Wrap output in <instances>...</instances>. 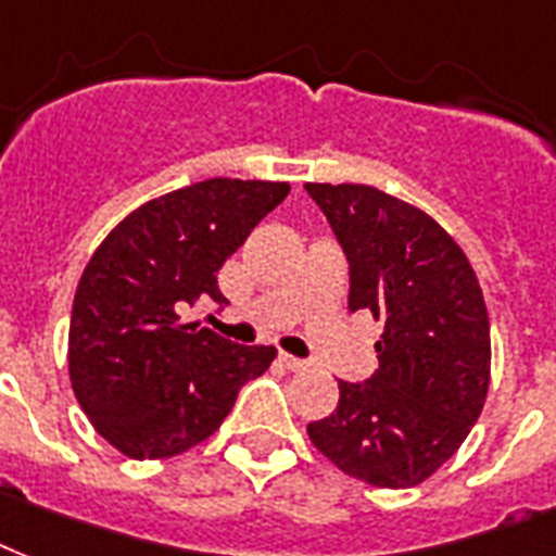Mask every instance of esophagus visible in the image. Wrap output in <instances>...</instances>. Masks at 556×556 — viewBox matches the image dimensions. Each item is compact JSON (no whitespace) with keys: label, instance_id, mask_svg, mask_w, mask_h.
<instances>
[{"label":"esophagus","instance_id":"34e87169","mask_svg":"<svg viewBox=\"0 0 556 556\" xmlns=\"http://www.w3.org/2000/svg\"><path fill=\"white\" fill-rule=\"evenodd\" d=\"M278 359H281V365L287 368V371H304V368H307V363H304V359H299V356L281 354Z\"/></svg>","mask_w":556,"mask_h":556}]
</instances>
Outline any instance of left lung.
<instances>
[{"instance_id": "8db88e82", "label": "left lung", "mask_w": 556, "mask_h": 556, "mask_svg": "<svg viewBox=\"0 0 556 556\" xmlns=\"http://www.w3.org/2000/svg\"><path fill=\"white\" fill-rule=\"evenodd\" d=\"M351 269V313L382 321L371 380H339V406L307 424L339 470L415 488L450 462L490 386V321L470 261L426 211L371 185L307 182Z\"/></svg>"}]
</instances>
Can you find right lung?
<instances>
[{"instance_id": "obj_1", "label": "right lung", "mask_w": 556, "mask_h": 556, "mask_svg": "<svg viewBox=\"0 0 556 556\" xmlns=\"http://www.w3.org/2000/svg\"><path fill=\"white\" fill-rule=\"evenodd\" d=\"M287 193L261 179L193 182L144 202L94 249L72 304L68 377L118 453L144 462L191 450L269 368L273 345H235L182 313L226 301L219 266Z\"/></svg>"}]
</instances>
